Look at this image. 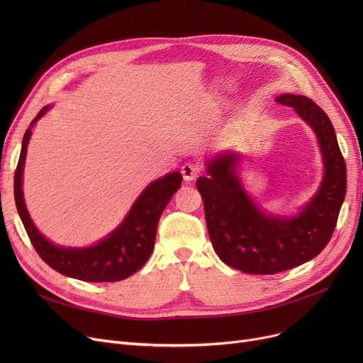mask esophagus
<instances>
[{
	"instance_id": "34e87169",
	"label": "esophagus",
	"mask_w": 363,
	"mask_h": 363,
	"mask_svg": "<svg viewBox=\"0 0 363 363\" xmlns=\"http://www.w3.org/2000/svg\"><path fill=\"white\" fill-rule=\"evenodd\" d=\"M181 174L184 177V181L191 182L197 178V175L200 174V166L197 163H191L188 162L181 167Z\"/></svg>"
}]
</instances>
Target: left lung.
Masks as SVG:
<instances>
[{"instance_id": "obj_1", "label": "left lung", "mask_w": 363, "mask_h": 363, "mask_svg": "<svg viewBox=\"0 0 363 363\" xmlns=\"http://www.w3.org/2000/svg\"><path fill=\"white\" fill-rule=\"evenodd\" d=\"M277 101L293 107L315 132L323 175L313 197L296 213L266 212L245 189L238 172L242 155L234 150L208 157L207 177L196 184L216 255L231 268L255 275L296 268L325 249L347 188L346 163L325 111L304 95L281 94Z\"/></svg>"}]
</instances>
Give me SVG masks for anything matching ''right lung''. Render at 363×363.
Here are the masks:
<instances>
[{
  "label": "right lung",
  "instance_id": "1",
  "mask_svg": "<svg viewBox=\"0 0 363 363\" xmlns=\"http://www.w3.org/2000/svg\"><path fill=\"white\" fill-rule=\"evenodd\" d=\"M52 106H45L30 122L22 141L14 175V200L18 216L41 259L59 274L86 282L122 281L140 271L155 249L159 219L170 199L181 188L178 170L150 182L130 206L123 220L104 238L85 247L59 245L33 223L23 196V170L32 130Z\"/></svg>",
  "mask_w": 363,
  "mask_h": 363
}]
</instances>
